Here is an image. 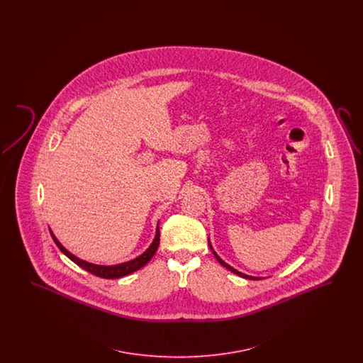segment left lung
Here are the masks:
<instances>
[{"label":"left lung","instance_id":"1","mask_svg":"<svg viewBox=\"0 0 363 363\" xmlns=\"http://www.w3.org/2000/svg\"><path fill=\"white\" fill-rule=\"evenodd\" d=\"M208 245H209V249L212 250V253H213V256L216 257V259L219 261V264H222L223 267H225V269H228V271H231L233 274H235V275H238V277H243V279H249V280H261L262 277H250V275H246V274H242V272H240V271H237L235 268H233V267H230L227 262H225L223 259H220L219 256H218V253L213 250V247H212V245H211V241H209V237H208Z\"/></svg>","mask_w":363,"mask_h":363}]
</instances>
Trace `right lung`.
<instances>
[{"label": "right lung", "instance_id": "obj_1", "mask_svg": "<svg viewBox=\"0 0 363 363\" xmlns=\"http://www.w3.org/2000/svg\"><path fill=\"white\" fill-rule=\"evenodd\" d=\"M49 230H50V234H52V241L55 242V245L58 246V249H60L68 259H72V261H73L74 264H77L79 267H82L83 269L91 272L92 275L104 277V279H118V277H126V275H129V274L136 272L138 269L143 268L150 259L154 257V255H155V252L157 250V246H159V241H160L159 222H157L155 238H154L152 243L150 245V247H148L143 255H140L136 259H129V261H126V262L116 264V265H99V264H92V262H88L86 259L76 257L73 253H70L68 249H65V247L62 246L61 242L57 240V237L54 235V233H52L50 227H49Z\"/></svg>", "mask_w": 363, "mask_h": 363}]
</instances>
